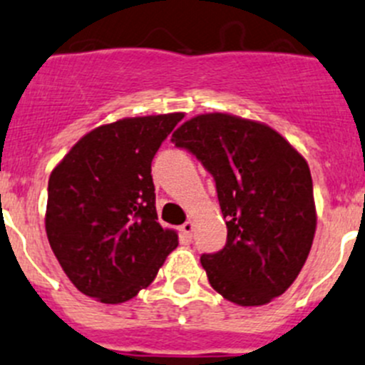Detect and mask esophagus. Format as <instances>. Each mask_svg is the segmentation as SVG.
<instances>
[{"label": "esophagus", "mask_w": 365, "mask_h": 365, "mask_svg": "<svg viewBox=\"0 0 365 365\" xmlns=\"http://www.w3.org/2000/svg\"><path fill=\"white\" fill-rule=\"evenodd\" d=\"M192 232H194V222L192 221H187L185 225L182 226L180 233H182V239L183 240H190L192 239Z\"/></svg>", "instance_id": "esophagus-1"}]
</instances>
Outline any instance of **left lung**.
I'll return each instance as SVG.
<instances>
[{
	"instance_id": "obj_1",
	"label": "left lung",
	"mask_w": 365,
	"mask_h": 365,
	"mask_svg": "<svg viewBox=\"0 0 365 365\" xmlns=\"http://www.w3.org/2000/svg\"><path fill=\"white\" fill-rule=\"evenodd\" d=\"M171 143L196 155L214 176L226 244L203 255L215 292L240 307L284 294L312 247L317 214L310 169L277 130L232 114H200Z\"/></svg>"
}]
</instances>
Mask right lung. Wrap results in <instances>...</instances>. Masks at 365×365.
<instances>
[{"label":"right lung","mask_w":365,"mask_h":365,"mask_svg":"<svg viewBox=\"0 0 365 365\" xmlns=\"http://www.w3.org/2000/svg\"><path fill=\"white\" fill-rule=\"evenodd\" d=\"M182 112L125 118L85 133L48 182L46 233L71 284L118 305L157 277L178 233L162 228L151 160Z\"/></svg>","instance_id":"add662e5"}]
</instances>
